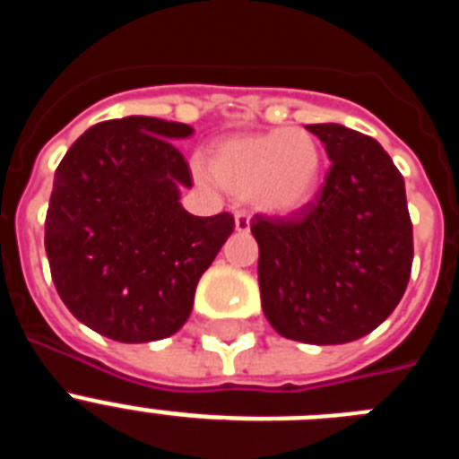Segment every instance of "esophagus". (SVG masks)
<instances>
[{"mask_svg":"<svg viewBox=\"0 0 459 459\" xmlns=\"http://www.w3.org/2000/svg\"><path fill=\"white\" fill-rule=\"evenodd\" d=\"M234 225H237L238 232H248L250 230V216L246 211H237L234 213Z\"/></svg>","mask_w":459,"mask_h":459,"instance_id":"1","label":"esophagus"}]
</instances>
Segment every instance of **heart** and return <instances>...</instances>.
<instances>
[{"label":"heart","mask_w":459,"mask_h":459,"mask_svg":"<svg viewBox=\"0 0 459 459\" xmlns=\"http://www.w3.org/2000/svg\"><path fill=\"white\" fill-rule=\"evenodd\" d=\"M322 142L301 128H273L218 142L209 172L222 190L259 211L287 216L312 202L322 184Z\"/></svg>","instance_id":"heart-1"}]
</instances>
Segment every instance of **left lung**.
I'll return each mask as SVG.
<instances>
[{
  "label": "left lung",
  "instance_id": "8db88e82",
  "mask_svg": "<svg viewBox=\"0 0 459 459\" xmlns=\"http://www.w3.org/2000/svg\"><path fill=\"white\" fill-rule=\"evenodd\" d=\"M331 168L290 218L257 216L262 310L282 338L344 344L375 331L407 290L413 230L400 169L381 144L340 124L306 126Z\"/></svg>",
  "mask_w": 459,
  "mask_h": 459
}]
</instances>
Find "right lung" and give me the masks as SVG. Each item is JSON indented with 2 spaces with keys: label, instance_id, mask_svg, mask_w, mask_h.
Instances as JSON below:
<instances>
[{
  "label": "right lung",
  "instance_id": "1",
  "mask_svg": "<svg viewBox=\"0 0 459 459\" xmlns=\"http://www.w3.org/2000/svg\"><path fill=\"white\" fill-rule=\"evenodd\" d=\"M193 128L156 117L91 126L55 172L46 216L52 282L73 317L117 342H152L190 317L195 287L234 230L193 216L190 169L172 140Z\"/></svg>",
  "mask_w": 459,
  "mask_h": 459
}]
</instances>
